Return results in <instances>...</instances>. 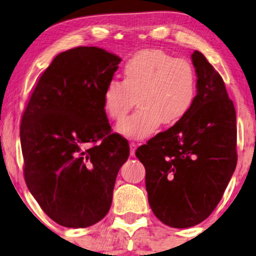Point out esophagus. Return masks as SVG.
Listing matches in <instances>:
<instances>
[{"label": "esophagus", "mask_w": 256, "mask_h": 256, "mask_svg": "<svg viewBox=\"0 0 256 256\" xmlns=\"http://www.w3.org/2000/svg\"><path fill=\"white\" fill-rule=\"evenodd\" d=\"M129 146H130V156H134L135 155V150H136V143L130 142V143H129Z\"/></svg>", "instance_id": "esophagus-1"}]
</instances>
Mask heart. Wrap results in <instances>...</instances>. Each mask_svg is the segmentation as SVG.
<instances>
[{
	"instance_id": "1",
	"label": "heart",
	"mask_w": 256,
	"mask_h": 256,
	"mask_svg": "<svg viewBox=\"0 0 256 256\" xmlns=\"http://www.w3.org/2000/svg\"><path fill=\"white\" fill-rule=\"evenodd\" d=\"M124 79H110L104 90V108L115 121L124 118L138 100V110L118 126L130 138H148L163 124L188 114L197 93V74L186 59L162 50H142L126 62Z\"/></svg>"
}]
</instances>
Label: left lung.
<instances>
[{
    "instance_id": "8db88e82",
    "label": "left lung",
    "mask_w": 256,
    "mask_h": 256,
    "mask_svg": "<svg viewBox=\"0 0 256 256\" xmlns=\"http://www.w3.org/2000/svg\"><path fill=\"white\" fill-rule=\"evenodd\" d=\"M197 96L188 114L135 155L146 168L149 205L160 222L188 228L219 204L236 166V115L225 82L204 54L191 56Z\"/></svg>"
}]
</instances>
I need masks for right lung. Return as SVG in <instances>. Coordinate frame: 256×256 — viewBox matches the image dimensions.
I'll return each mask as SVG.
<instances>
[{
	"instance_id": "obj_1",
	"label": "right lung",
	"mask_w": 256,
	"mask_h": 256,
	"mask_svg": "<svg viewBox=\"0 0 256 256\" xmlns=\"http://www.w3.org/2000/svg\"><path fill=\"white\" fill-rule=\"evenodd\" d=\"M120 62L96 46L62 52L40 76L23 113L24 180L42 210L62 226L84 228L107 214L118 172L129 157L127 140L110 132L102 99Z\"/></svg>"
}]
</instances>
